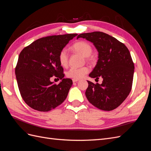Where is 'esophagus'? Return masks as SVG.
<instances>
[{
    "mask_svg": "<svg viewBox=\"0 0 151 151\" xmlns=\"http://www.w3.org/2000/svg\"><path fill=\"white\" fill-rule=\"evenodd\" d=\"M79 80V79H72V81H73V83H77V82H78Z\"/></svg>",
    "mask_w": 151,
    "mask_h": 151,
    "instance_id": "esophagus-1",
    "label": "esophagus"
}]
</instances>
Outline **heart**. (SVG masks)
I'll return each instance as SVG.
<instances>
[{"mask_svg":"<svg viewBox=\"0 0 151 151\" xmlns=\"http://www.w3.org/2000/svg\"><path fill=\"white\" fill-rule=\"evenodd\" d=\"M72 49L76 52L80 53L82 55L85 57L86 58H88L91 54L92 53L93 48L91 45L84 41H79L75 43L72 46ZM58 61L60 65L65 67L68 65V54L67 50L65 48H63L59 52ZM89 68L87 67H71L67 72V76L70 78L74 79H79L89 72Z\"/></svg>","mask_w":151,"mask_h":151,"instance_id":"obj_1","label":"heart"}]
</instances>
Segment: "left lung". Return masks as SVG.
Returning <instances> with one entry per match:
<instances>
[{"label": "left lung", "instance_id": "8db88e82", "mask_svg": "<svg viewBox=\"0 0 151 151\" xmlns=\"http://www.w3.org/2000/svg\"><path fill=\"white\" fill-rule=\"evenodd\" d=\"M98 52V60L89 74L91 78H103L101 84L88 81L86 96L90 103L104 111H111L125 101L132 89L134 63L129 49L115 38L100 31L82 33Z\"/></svg>", "mask_w": 151, "mask_h": 151}]
</instances>
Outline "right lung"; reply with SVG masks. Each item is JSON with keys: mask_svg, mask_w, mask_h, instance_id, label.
I'll list each match as a JSON object with an SVG mask.
<instances>
[{"mask_svg": "<svg viewBox=\"0 0 151 151\" xmlns=\"http://www.w3.org/2000/svg\"><path fill=\"white\" fill-rule=\"evenodd\" d=\"M77 34L53 35L40 38L20 53L15 74L20 94L29 107L48 111L61 104L72 85L64 79L58 56L60 50ZM53 75L62 79L58 85L50 81Z\"/></svg>", "mask_w": 151, "mask_h": 151, "instance_id": "obj_1", "label": "right lung"}]
</instances>
